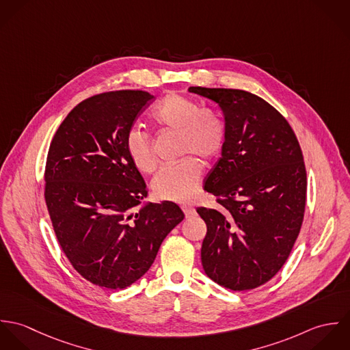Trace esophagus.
<instances>
[{"mask_svg": "<svg viewBox=\"0 0 350 350\" xmlns=\"http://www.w3.org/2000/svg\"><path fill=\"white\" fill-rule=\"evenodd\" d=\"M182 210H183V213H185V215L187 218H190V217H193L196 214V208L193 206H190V204H183Z\"/></svg>", "mask_w": 350, "mask_h": 350, "instance_id": "1", "label": "esophagus"}]
</instances>
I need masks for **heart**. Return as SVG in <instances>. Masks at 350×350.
Returning a JSON list of instances; mask_svg holds the SVG:
<instances>
[{
	"mask_svg": "<svg viewBox=\"0 0 350 350\" xmlns=\"http://www.w3.org/2000/svg\"><path fill=\"white\" fill-rule=\"evenodd\" d=\"M152 121L164 133L179 136L180 154H197L206 163L214 160L225 146V125L213 111L202 110L200 103L179 93H168L153 111ZM125 150L133 165L143 174H152L157 159L150 136L140 128H131L125 136ZM202 167L187 156L174 165L164 167L152 182L156 198L179 203L191 202L200 190Z\"/></svg>",
	"mask_w": 350,
	"mask_h": 350,
	"instance_id": "b5f03b06",
	"label": "heart"
}]
</instances>
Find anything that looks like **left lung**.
<instances>
[{"mask_svg": "<svg viewBox=\"0 0 350 350\" xmlns=\"http://www.w3.org/2000/svg\"><path fill=\"white\" fill-rule=\"evenodd\" d=\"M215 102L225 146L204 180L218 208L198 207L207 233L200 260L217 284L245 291L271 280L298 239L306 206V167L287 120L267 100L236 89L190 88Z\"/></svg>", "mask_w": 350, "mask_h": 350, "instance_id": "left-lung-1", "label": "left lung"}]
</instances>
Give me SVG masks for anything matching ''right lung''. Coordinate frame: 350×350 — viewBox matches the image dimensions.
<instances>
[{"label":"right lung","mask_w":350,"mask_h":350,"mask_svg":"<svg viewBox=\"0 0 350 350\" xmlns=\"http://www.w3.org/2000/svg\"><path fill=\"white\" fill-rule=\"evenodd\" d=\"M152 100L142 90L93 96L67 114L51 142L44 198L56 239L75 271L102 288L137 282L185 218L170 200L133 211L148 191L125 136Z\"/></svg>","instance_id":"right-lung-1"}]
</instances>
